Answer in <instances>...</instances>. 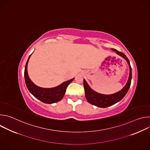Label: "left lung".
Listing matches in <instances>:
<instances>
[{
    "instance_id": "1",
    "label": "left lung",
    "mask_w": 150,
    "mask_h": 150,
    "mask_svg": "<svg viewBox=\"0 0 150 150\" xmlns=\"http://www.w3.org/2000/svg\"><path fill=\"white\" fill-rule=\"evenodd\" d=\"M112 50L114 52H116V53L117 54L123 57L127 61L128 65L129 66V70H130L129 76L124 88L120 91L111 95L101 94L94 91L90 87V86L88 85L87 82L85 81V80L83 79V87L85 90V97H86L87 100L90 104L94 105L96 106H97L98 108H108V107L112 105L116 104V103L119 102L125 97V96L127 93L131 86V79H132V68L130 65L129 59H127L126 56L122 52H119L118 50L115 49H112Z\"/></svg>"
}]
</instances>
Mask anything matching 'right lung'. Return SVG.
<instances>
[{
	"label": "right lung",
	"instance_id": "right-lung-1",
	"mask_svg": "<svg viewBox=\"0 0 150 150\" xmlns=\"http://www.w3.org/2000/svg\"><path fill=\"white\" fill-rule=\"evenodd\" d=\"M31 55L29 56L24 70V78L25 84L29 91L38 100L47 104H52L57 102L62 99L65 94L68 85L74 78L62 83L59 86L52 88H43L34 84L30 79L27 73V64Z\"/></svg>",
	"mask_w": 150,
	"mask_h": 150
}]
</instances>
